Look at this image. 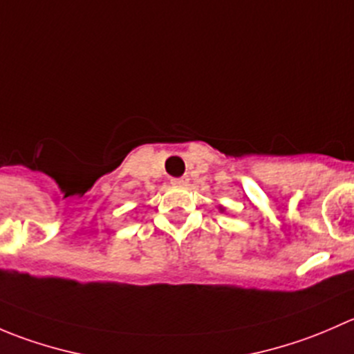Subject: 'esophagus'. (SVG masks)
Wrapping results in <instances>:
<instances>
[{
	"mask_svg": "<svg viewBox=\"0 0 354 354\" xmlns=\"http://www.w3.org/2000/svg\"><path fill=\"white\" fill-rule=\"evenodd\" d=\"M171 183L176 185V187H187L188 185V178L187 176H181V178H173Z\"/></svg>",
	"mask_w": 354,
	"mask_h": 354,
	"instance_id": "esophagus-1",
	"label": "esophagus"
}]
</instances>
